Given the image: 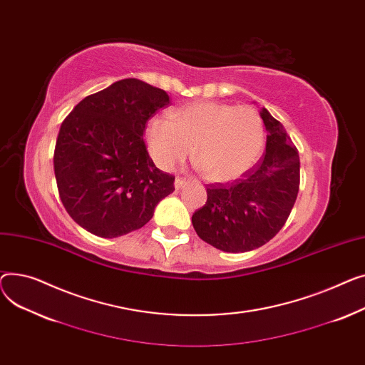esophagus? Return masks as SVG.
<instances>
[{"instance_id":"1","label":"esophagus","mask_w":365,"mask_h":365,"mask_svg":"<svg viewBox=\"0 0 365 365\" xmlns=\"http://www.w3.org/2000/svg\"><path fill=\"white\" fill-rule=\"evenodd\" d=\"M188 184V181L185 178H181V177H177L175 178V188H182Z\"/></svg>"}]
</instances>
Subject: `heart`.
Listing matches in <instances>:
<instances>
[{
	"instance_id": "1",
	"label": "heart",
	"mask_w": 365,
	"mask_h": 365,
	"mask_svg": "<svg viewBox=\"0 0 365 365\" xmlns=\"http://www.w3.org/2000/svg\"><path fill=\"white\" fill-rule=\"evenodd\" d=\"M148 152L163 169L182 162L195 145V160L206 178L240 177L259 159L265 133L250 106L199 101L180 107L169 118L155 116L144 131Z\"/></svg>"
}]
</instances>
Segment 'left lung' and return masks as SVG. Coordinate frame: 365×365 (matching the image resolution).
I'll return each mask as SVG.
<instances>
[{"label": "left lung", "instance_id": "left-lung-1", "mask_svg": "<svg viewBox=\"0 0 365 365\" xmlns=\"http://www.w3.org/2000/svg\"><path fill=\"white\" fill-rule=\"evenodd\" d=\"M267 147L240 178L206 185L207 200L192 213L202 240L224 252H247L268 243L286 224L299 192L301 162L283 125L267 109Z\"/></svg>", "mask_w": 365, "mask_h": 365}]
</instances>
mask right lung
Returning a JSON list of instances; mask_svg holds the SVG:
<instances>
[{
    "instance_id": "obj_1",
    "label": "right lung",
    "mask_w": 365,
    "mask_h": 365,
    "mask_svg": "<svg viewBox=\"0 0 365 365\" xmlns=\"http://www.w3.org/2000/svg\"><path fill=\"white\" fill-rule=\"evenodd\" d=\"M166 91L130 78L81 100L61 122L54 148L60 200L82 228L113 239L152 220L175 190L144 143L150 118L169 104Z\"/></svg>"
}]
</instances>
